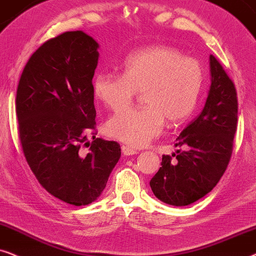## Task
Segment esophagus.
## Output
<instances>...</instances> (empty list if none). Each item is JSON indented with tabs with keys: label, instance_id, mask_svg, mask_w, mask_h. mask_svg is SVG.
I'll use <instances>...</instances> for the list:
<instances>
[{
	"label": "esophagus",
	"instance_id": "1",
	"mask_svg": "<svg viewBox=\"0 0 256 256\" xmlns=\"http://www.w3.org/2000/svg\"><path fill=\"white\" fill-rule=\"evenodd\" d=\"M122 152L124 156H134L138 153L137 150L132 148H130V146H126V145L122 146Z\"/></svg>",
	"mask_w": 256,
	"mask_h": 256
}]
</instances>
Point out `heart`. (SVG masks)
<instances>
[{
	"instance_id": "heart-1",
	"label": "heart",
	"mask_w": 256,
	"mask_h": 256,
	"mask_svg": "<svg viewBox=\"0 0 256 256\" xmlns=\"http://www.w3.org/2000/svg\"><path fill=\"white\" fill-rule=\"evenodd\" d=\"M202 84L199 60L184 57L174 48L153 46L131 54L122 74L100 71L94 80V94L108 108L119 110L142 91L144 108H125L106 122L110 137L142 148L160 134L164 119L170 125H180L190 118Z\"/></svg>"
}]
</instances>
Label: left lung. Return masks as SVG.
I'll return each mask as SVG.
<instances>
[{
    "instance_id": "1",
    "label": "left lung",
    "mask_w": 256,
    "mask_h": 256,
    "mask_svg": "<svg viewBox=\"0 0 256 256\" xmlns=\"http://www.w3.org/2000/svg\"><path fill=\"white\" fill-rule=\"evenodd\" d=\"M210 86L202 114L176 138L177 162L162 156V168L150 182L162 202L187 206L212 190L226 171L233 151L238 122L234 83L213 54L210 56Z\"/></svg>"
}]
</instances>
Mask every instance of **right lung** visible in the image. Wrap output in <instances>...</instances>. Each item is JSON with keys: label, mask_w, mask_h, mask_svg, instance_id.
I'll use <instances>...</instances> for the list:
<instances>
[{"label": "right lung", "mask_w": 256, "mask_h": 256, "mask_svg": "<svg viewBox=\"0 0 256 256\" xmlns=\"http://www.w3.org/2000/svg\"><path fill=\"white\" fill-rule=\"evenodd\" d=\"M98 48L80 30L60 34L32 54L17 86L18 134L28 165L51 196L74 206L103 193L122 153L116 142H88L96 125ZM83 146H90L88 154Z\"/></svg>", "instance_id": "1"}]
</instances>
